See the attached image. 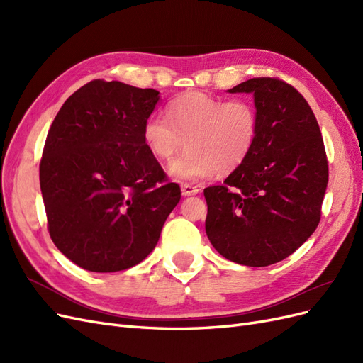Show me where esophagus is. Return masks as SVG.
Here are the masks:
<instances>
[{
  "instance_id": "esophagus-1",
  "label": "esophagus",
  "mask_w": 363,
  "mask_h": 363,
  "mask_svg": "<svg viewBox=\"0 0 363 363\" xmlns=\"http://www.w3.org/2000/svg\"><path fill=\"white\" fill-rule=\"evenodd\" d=\"M199 192H200V189L196 188V186H194V184H189V183H183V184H182V195H183V196L196 195Z\"/></svg>"
}]
</instances>
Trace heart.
I'll use <instances>...</instances> for the list:
<instances>
[{
    "mask_svg": "<svg viewBox=\"0 0 363 363\" xmlns=\"http://www.w3.org/2000/svg\"><path fill=\"white\" fill-rule=\"evenodd\" d=\"M257 113L247 100L225 101L204 92L183 94L168 104L167 116L151 115L144 124L147 148L160 160L175 159L168 172L177 180H201L219 169L230 172L245 162L257 138Z\"/></svg>",
    "mask_w": 363,
    "mask_h": 363,
    "instance_id": "b5f03b06",
    "label": "heart"
}]
</instances>
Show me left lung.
<instances>
[{"label":"left lung","instance_id":"left-lung-1","mask_svg":"<svg viewBox=\"0 0 363 363\" xmlns=\"http://www.w3.org/2000/svg\"><path fill=\"white\" fill-rule=\"evenodd\" d=\"M252 94L257 138L245 162L204 189L206 233L239 265L268 267L291 256L320 224L328 164L320 125L303 95L259 77L228 89Z\"/></svg>","mask_w":363,"mask_h":363}]
</instances>
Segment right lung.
<instances>
[{
  "label": "right lung",
  "instance_id": "add662e5",
  "mask_svg": "<svg viewBox=\"0 0 363 363\" xmlns=\"http://www.w3.org/2000/svg\"><path fill=\"white\" fill-rule=\"evenodd\" d=\"M160 95L94 80L54 118L39 167L48 230L63 256L92 272L138 265L180 201L147 148L145 121Z\"/></svg>",
  "mask_w": 363,
  "mask_h": 363
}]
</instances>
